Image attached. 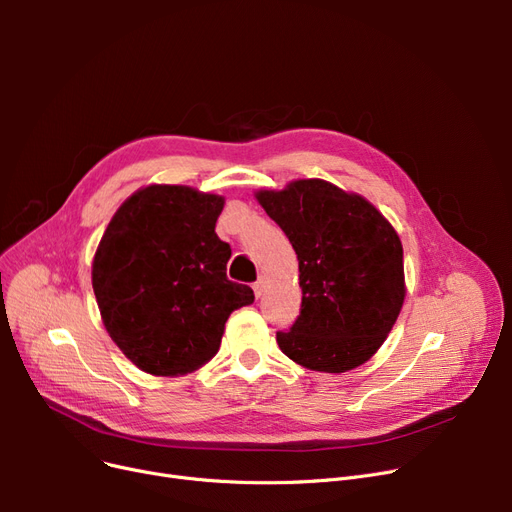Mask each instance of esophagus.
<instances>
[{
  "mask_svg": "<svg viewBox=\"0 0 512 512\" xmlns=\"http://www.w3.org/2000/svg\"><path fill=\"white\" fill-rule=\"evenodd\" d=\"M253 290H255V297H257V299H261V297H263V292H265V280H263V278H259V280L253 284Z\"/></svg>",
  "mask_w": 512,
  "mask_h": 512,
  "instance_id": "obj_1",
  "label": "esophagus"
}]
</instances>
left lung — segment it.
Here are the masks:
<instances>
[{
	"label": "left lung",
	"mask_w": 512,
	"mask_h": 512,
	"mask_svg": "<svg viewBox=\"0 0 512 512\" xmlns=\"http://www.w3.org/2000/svg\"><path fill=\"white\" fill-rule=\"evenodd\" d=\"M255 199L284 230L299 259L301 315L278 332L297 365L344 373L369 361L407 297L402 242L365 197L321 178L261 188Z\"/></svg>",
	"instance_id": "1"
}]
</instances>
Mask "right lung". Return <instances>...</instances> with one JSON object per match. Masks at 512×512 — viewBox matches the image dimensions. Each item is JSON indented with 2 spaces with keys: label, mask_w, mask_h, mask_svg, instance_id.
<instances>
[{
  "label": "right lung",
  "mask_w": 512,
  "mask_h": 512,
  "mask_svg": "<svg viewBox=\"0 0 512 512\" xmlns=\"http://www.w3.org/2000/svg\"><path fill=\"white\" fill-rule=\"evenodd\" d=\"M224 197L184 184H149L107 224L93 257V292L103 326L141 371L178 378L220 351L249 286L230 282L228 242L215 234Z\"/></svg>",
  "instance_id": "obj_1"
}]
</instances>
